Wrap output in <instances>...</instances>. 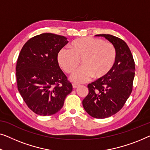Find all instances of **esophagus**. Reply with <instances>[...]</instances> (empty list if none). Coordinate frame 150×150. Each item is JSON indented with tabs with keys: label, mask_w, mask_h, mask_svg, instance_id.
Listing matches in <instances>:
<instances>
[{
	"label": "esophagus",
	"mask_w": 150,
	"mask_h": 150,
	"mask_svg": "<svg viewBox=\"0 0 150 150\" xmlns=\"http://www.w3.org/2000/svg\"><path fill=\"white\" fill-rule=\"evenodd\" d=\"M79 84H77V83H73V88H77V87H79Z\"/></svg>",
	"instance_id": "obj_1"
}]
</instances>
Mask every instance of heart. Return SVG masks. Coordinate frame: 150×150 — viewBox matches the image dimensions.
I'll list each match as a JSON object with an SVG mask.
<instances>
[{"instance_id": "b5f03b06", "label": "heart", "mask_w": 150, "mask_h": 150, "mask_svg": "<svg viewBox=\"0 0 150 150\" xmlns=\"http://www.w3.org/2000/svg\"><path fill=\"white\" fill-rule=\"evenodd\" d=\"M70 50H60L58 54L59 64L64 72L71 73L80 64L83 67L71 76L72 81L83 83L92 77L99 79L109 74L114 66L116 50L110 42L92 37H82L71 43Z\"/></svg>"}]
</instances>
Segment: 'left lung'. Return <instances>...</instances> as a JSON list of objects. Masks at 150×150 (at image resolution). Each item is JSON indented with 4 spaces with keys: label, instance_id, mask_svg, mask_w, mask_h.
Wrapping results in <instances>:
<instances>
[{
    "label": "left lung",
    "instance_id": "left-lung-1",
    "mask_svg": "<svg viewBox=\"0 0 150 150\" xmlns=\"http://www.w3.org/2000/svg\"><path fill=\"white\" fill-rule=\"evenodd\" d=\"M104 37L114 45L116 59L109 74L88 85V95L82 101L90 115L104 119L117 113L124 107L132 90L135 64L131 52L123 40L107 34Z\"/></svg>",
    "mask_w": 150,
    "mask_h": 150
}]
</instances>
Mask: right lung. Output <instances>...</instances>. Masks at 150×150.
Instances as JSON below:
<instances>
[{
    "instance_id": "1",
    "label": "right lung",
    "mask_w": 150,
    "mask_h": 150,
    "mask_svg": "<svg viewBox=\"0 0 150 150\" xmlns=\"http://www.w3.org/2000/svg\"><path fill=\"white\" fill-rule=\"evenodd\" d=\"M64 36L43 33L24 44L16 64L18 91L36 114L51 115L63 107L72 84L58 65V54L69 43Z\"/></svg>"
}]
</instances>
